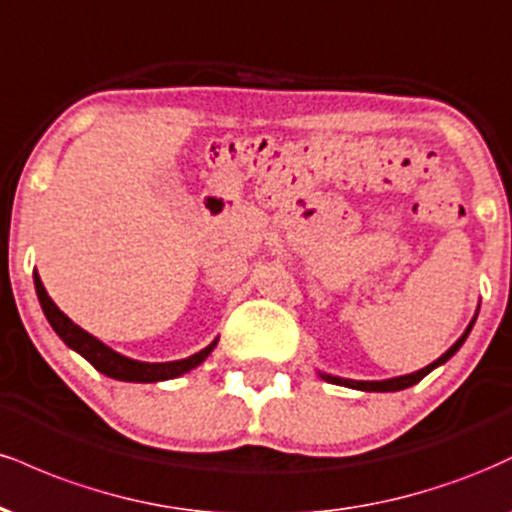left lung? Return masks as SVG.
Instances as JSON below:
<instances>
[{"label":"left lung","mask_w":512,"mask_h":512,"mask_svg":"<svg viewBox=\"0 0 512 512\" xmlns=\"http://www.w3.org/2000/svg\"><path fill=\"white\" fill-rule=\"evenodd\" d=\"M477 315H479V310H477V313H474L472 322H469V325H467V330L462 332V337L457 339V342L452 344L443 356L436 358V361H433V363H428L426 368L414 370V373L397 375V378H387V380H351V378H339V375H332V373H322V370H317V375H320L322 380H327V383H332V385L351 387V390H361V392H399V390H407V387L416 385V383H419V380H424L433 368L443 366V363L448 361V358H452V356L457 354V351H460V346L464 344V339L469 337V332H472L474 322H477Z\"/></svg>","instance_id":"8db88e82"}]
</instances>
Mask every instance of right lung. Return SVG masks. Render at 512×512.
<instances>
[{
  "label": "right lung",
  "instance_id": "1",
  "mask_svg": "<svg viewBox=\"0 0 512 512\" xmlns=\"http://www.w3.org/2000/svg\"><path fill=\"white\" fill-rule=\"evenodd\" d=\"M33 281H35V293H38L40 308H43V313L48 317L52 330L57 332V337H60L69 349L76 351V354L84 356L86 361L98 370V373L108 375V378L113 380H122V383H163V380L180 378V375L190 373L192 368L202 366V363L207 361V356L214 351L216 342H219V337H216L214 342L204 346L202 351H197V354L187 358H180V361H166V363L137 361V358L117 354L115 349H110V346L103 344L101 339L93 337V334H88L86 330H81L76 322L69 320V317L64 315L55 305V301L48 296V291H45L38 272L33 274Z\"/></svg>",
  "mask_w": 512,
  "mask_h": 512
}]
</instances>
